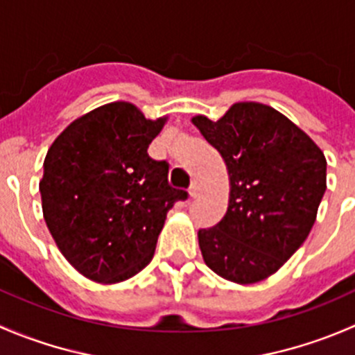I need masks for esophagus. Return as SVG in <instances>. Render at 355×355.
I'll list each match as a JSON object with an SVG mask.
<instances>
[{"instance_id": "1", "label": "esophagus", "mask_w": 355, "mask_h": 355, "mask_svg": "<svg viewBox=\"0 0 355 355\" xmlns=\"http://www.w3.org/2000/svg\"><path fill=\"white\" fill-rule=\"evenodd\" d=\"M189 196H191V199H198L200 196V187L199 184H192L191 191H189Z\"/></svg>"}]
</instances>
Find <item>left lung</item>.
<instances>
[{"label":"left lung","mask_w":355,"mask_h":355,"mask_svg":"<svg viewBox=\"0 0 355 355\" xmlns=\"http://www.w3.org/2000/svg\"><path fill=\"white\" fill-rule=\"evenodd\" d=\"M192 123L220 153L230 196L223 220L199 230L207 268L239 285L277 273L304 244L327 191V157L285 114L263 103H235L218 121Z\"/></svg>","instance_id":"1"}]
</instances>
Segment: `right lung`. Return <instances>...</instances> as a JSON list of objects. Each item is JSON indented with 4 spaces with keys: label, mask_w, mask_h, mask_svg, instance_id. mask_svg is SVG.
<instances>
[{
    "label": "right lung",
    "mask_w": 355,
    "mask_h": 355,
    "mask_svg": "<svg viewBox=\"0 0 355 355\" xmlns=\"http://www.w3.org/2000/svg\"><path fill=\"white\" fill-rule=\"evenodd\" d=\"M166 120L108 103L71 121L48 149L39 182L44 221L89 280L120 284L144 270L166 213L187 199L168 185L166 161L148 155Z\"/></svg>",
    "instance_id": "1"
}]
</instances>
